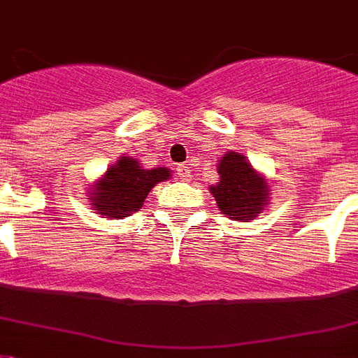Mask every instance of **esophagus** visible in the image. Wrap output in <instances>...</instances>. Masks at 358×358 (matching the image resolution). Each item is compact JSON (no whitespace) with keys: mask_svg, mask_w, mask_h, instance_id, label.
<instances>
[{"mask_svg":"<svg viewBox=\"0 0 358 358\" xmlns=\"http://www.w3.org/2000/svg\"><path fill=\"white\" fill-rule=\"evenodd\" d=\"M177 177H179V179H182V181H190V177H192L190 166L182 164V166L177 168Z\"/></svg>","mask_w":358,"mask_h":358,"instance_id":"esophagus-1","label":"esophagus"}]
</instances>
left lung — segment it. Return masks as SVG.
I'll return each mask as SVG.
<instances>
[{
	"mask_svg": "<svg viewBox=\"0 0 358 358\" xmlns=\"http://www.w3.org/2000/svg\"><path fill=\"white\" fill-rule=\"evenodd\" d=\"M220 181L210 185V194L221 214L234 221H250L264 214L268 205L271 185L249 159L238 152H227L217 161Z\"/></svg>",
	"mask_w": 358,
	"mask_h": 358,
	"instance_id": "8db88e82",
	"label": "left lung"
}]
</instances>
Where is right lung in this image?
I'll list each match as a JSON object with an SVG mask.
<instances>
[{
  "mask_svg": "<svg viewBox=\"0 0 358 358\" xmlns=\"http://www.w3.org/2000/svg\"><path fill=\"white\" fill-rule=\"evenodd\" d=\"M172 177L170 168H143L141 161L120 155L115 164L108 168L104 176L91 182L87 190L91 208L108 220H122L138 208H143L144 199L150 190L161 181Z\"/></svg>",
  "mask_w": 358,
  "mask_h": 358,
  "instance_id": "right-lung-1",
  "label": "right lung"
}]
</instances>
